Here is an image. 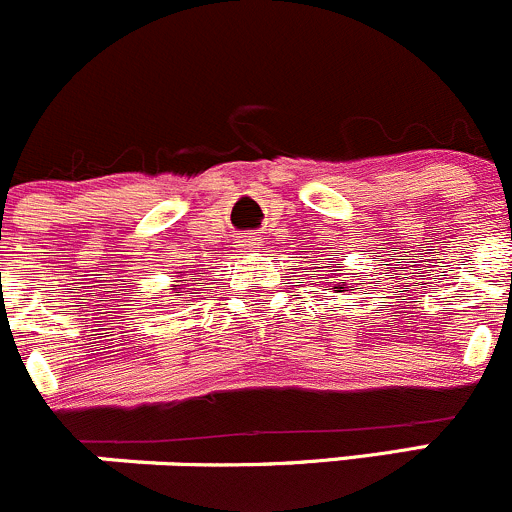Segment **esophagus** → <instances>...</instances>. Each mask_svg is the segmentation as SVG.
<instances>
[{
	"instance_id": "1",
	"label": "esophagus",
	"mask_w": 512,
	"mask_h": 512,
	"mask_svg": "<svg viewBox=\"0 0 512 512\" xmlns=\"http://www.w3.org/2000/svg\"><path fill=\"white\" fill-rule=\"evenodd\" d=\"M258 244H261V241H258V239H251V236H249V239H244V246H249V249H251V246H254V249H256Z\"/></svg>"
}]
</instances>
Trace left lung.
<instances>
[{
	"label": "left lung",
	"mask_w": 512,
	"mask_h": 512,
	"mask_svg": "<svg viewBox=\"0 0 512 512\" xmlns=\"http://www.w3.org/2000/svg\"><path fill=\"white\" fill-rule=\"evenodd\" d=\"M333 288H346V283H341V286H333Z\"/></svg>",
	"instance_id": "left-lung-1"
}]
</instances>
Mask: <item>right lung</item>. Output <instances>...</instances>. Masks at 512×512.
<instances>
[{"mask_svg":"<svg viewBox=\"0 0 512 512\" xmlns=\"http://www.w3.org/2000/svg\"><path fill=\"white\" fill-rule=\"evenodd\" d=\"M176 296H179V291H176Z\"/></svg>","mask_w":512,"mask_h":512,"instance_id":"1","label":"right lung"}]
</instances>
